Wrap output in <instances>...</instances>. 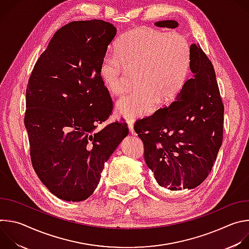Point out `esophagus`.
Listing matches in <instances>:
<instances>
[{"label": "esophagus", "mask_w": 249, "mask_h": 249, "mask_svg": "<svg viewBox=\"0 0 249 249\" xmlns=\"http://www.w3.org/2000/svg\"><path fill=\"white\" fill-rule=\"evenodd\" d=\"M127 123H128V127H129L130 133L133 134V135H135L136 133H135V130H134V121H133V120H128Z\"/></svg>", "instance_id": "obj_1"}]
</instances>
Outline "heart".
<instances>
[{
  "mask_svg": "<svg viewBox=\"0 0 249 249\" xmlns=\"http://www.w3.org/2000/svg\"><path fill=\"white\" fill-rule=\"evenodd\" d=\"M191 67L192 49L184 35L140 27L124 33L114 53L103 56L99 78L109 92L120 94L126 73H135L137 88L117 100L115 111L126 119L143 118L155 112L160 100L167 104L182 91Z\"/></svg>",
  "mask_w": 249,
  "mask_h": 249,
  "instance_id": "obj_1",
  "label": "heart"
}]
</instances>
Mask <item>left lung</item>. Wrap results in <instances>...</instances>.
I'll use <instances>...</instances> for the list:
<instances>
[{
    "label": "left lung",
    "instance_id": "8db88e82",
    "mask_svg": "<svg viewBox=\"0 0 249 249\" xmlns=\"http://www.w3.org/2000/svg\"><path fill=\"white\" fill-rule=\"evenodd\" d=\"M159 27L176 28L175 20ZM192 79L169 106L136 122L145 160L166 190L194 189L209 175L223 142L224 104L214 67L198 44H192Z\"/></svg>",
    "mask_w": 249,
    "mask_h": 249
}]
</instances>
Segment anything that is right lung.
Returning a JSON list of instances; mask_svg holds the SVG:
<instances>
[{
  "instance_id": "1",
  "label": "right lung",
  "mask_w": 249,
  "mask_h": 249,
  "mask_svg": "<svg viewBox=\"0 0 249 249\" xmlns=\"http://www.w3.org/2000/svg\"><path fill=\"white\" fill-rule=\"evenodd\" d=\"M116 31L100 19L64 25L28 80L24 125L31 162L47 189L65 201H84L93 193L104 162L129 132L122 121L95 131L112 111L99 66Z\"/></svg>"
}]
</instances>
